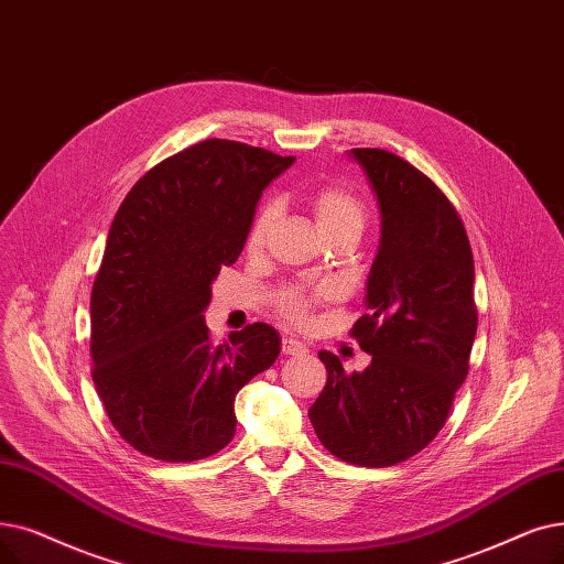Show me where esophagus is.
<instances>
[{
  "instance_id": "esophagus-1",
  "label": "esophagus",
  "mask_w": 564,
  "mask_h": 564,
  "mask_svg": "<svg viewBox=\"0 0 564 564\" xmlns=\"http://www.w3.org/2000/svg\"><path fill=\"white\" fill-rule=\"evenodd\" d=\"M281 350H283V355H288V357H297V355L308 352L304 343H300V340H295V338H283Z\"/></svg>"
}]
</instances>
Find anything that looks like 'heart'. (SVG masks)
<instances>
[{
	"mask_svg": "<svg viewBox=\"0 0 564 564\" xmlns=\"http://www.w3.org/2000/svg\"><path fill=\"white\" fill-rule=\"evenodd\" d=\"M308 207L315 218L317 230L323 232L325 239H332L338 235H352L359 239L366 226V207L346 186H323L313 191V195L308 198ZM274 221H276V205L274 203L262 205L253 216L247 232V249L251 253H258L264 247ZM332 297H334V288L329 285H321L313 290L283 288L276 295V308L283 317H288L290 323L306 325L311 317V308Z\"/></svg>",
	"mask_w": 564,
	"mask_h": 564,
	"instance_id": "obj_1",
	"label": "heart"
}]
</instances>
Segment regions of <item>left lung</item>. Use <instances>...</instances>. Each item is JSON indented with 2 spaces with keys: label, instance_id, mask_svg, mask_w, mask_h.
Segmentation results:
<instances>
[{
  "label": "left lung",
  "instance_id": "1",
  "mask_svg": "<svg viewBox=\"0 0 564 564\" xmlns=\"http://www.w3.org/2000/svg\"><path fill=\"white\" fill-rule=\"evenodd\" d=\"M350 156L380 207V247L366 281V315L352 327L371 355L346 373L317 352L327 384L308 408L321 443L336 458L387 468L420 454L445 426L470 369L477 334L475 262L454 205L401 156L359 147Z\"/></svg>",
  "mask_w": 564,
  "mask_h": 564
}]
</instances>
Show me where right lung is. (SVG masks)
<instances>
[{
	"label": "right lung",
	"mask_w": 564,
	"mask_h": 564,
	"mask_svg": "<svg viewBox=\"0 0 564 564\" xmlns=\"http://www.w3.org/2000/svg\"><path fill=\"white\" fill-rule=\"evenodd\" d=\"M295 156L209 138L144 173L115 214L91 288V380L144 456L200 460L235 435V397L281 352L253 323L214 346L203 311L237 262L256 205Z\"/></svg>",
	"instance_id": "1"
}]
</instances>
